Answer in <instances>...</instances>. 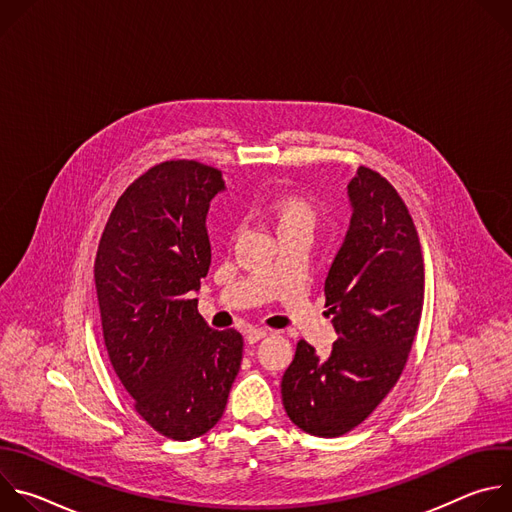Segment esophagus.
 <instances>
[{"label":"esophagus","mask_w":512,"mask_h":512,"mask_svg":"<svg viewBox=\"0 0 512 512\" xmlns=\"http://www.w3.org/2000/svg\"><path fill=\"white\" fill-rule=\"evenodd\" d=\"M267 334H269V332H267L265 328H249V330L245 332V340H247L249 344H255V342L263 340Z\"/></svg>","instance_id":"34e87169"}]
</instances>
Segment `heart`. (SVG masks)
<instances>
[{"label":"heart","mask_w":512,"mask_h":512,"mask_svg":"<svg viewBox=\"0 0 512 512\" xmlns=\"http://www.w3.org/2000/svg\"><path fill=\"white\" fill-rule=\"evenodd\" d=\"M267 216L279 237L287 233L312 235L316 225L314 206L308 200L300 196H291V194L275 196L267 206Z\"/></svg>","instance_id":"heart-1"}]
</instances>
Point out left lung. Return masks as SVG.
<instances>
[{"label":"left lung","instance_id":"obj_1","mask_svg":"<svg viewBox=\"0 0 512 512\" xmlns=\"http://www.w3.org/2000/svg\"><path fill=\"white\" fill-rule=\"evenodd\" d=\"M350 227L326 275L338 340L320 358L306 340L281 379L287 417L338 437L367 419L399 381L423 310V255L397 190L360 166L348 184Z\"/></svg>","mask_w":512,"mask_h":512}]
</instances>
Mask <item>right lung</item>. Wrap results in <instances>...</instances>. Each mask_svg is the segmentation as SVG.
Here are the masks:
<instances>
[{
  "label": "right lung",
  "instance_id": "1",
  "mask_svg": "<svg viewBox=\"0 0 512 512\" xmlns=\"http://www.w3.org/2000/svg\"><path fill=\"white\" fill-rule=\"evenodd\" d=\"M223 190L210 166H154L117 200L95 259L113 371L135 411L178 442L223 417L243 358V336L212 330L192 300L210 267L206 214Z\"/></svg>",
  "mask_w": 512,
  "mask_h": 512
}]
</instances>
